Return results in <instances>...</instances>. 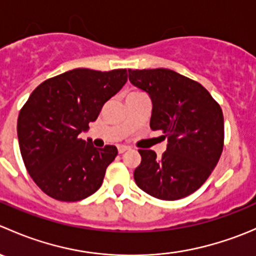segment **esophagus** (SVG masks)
Segmentation results:
<instances>
[{"instance_id":"1","label":"esophagus","mask_w":256,"mask_h":256,"mask_svg":"<svg viewBox=\"0 0 256 256\" xmlns=\"http://www.w3.org/2000/svg\"><path fill=\"white\" fill-rule=\"evenodd\" d=\"M128 150H130V147L125 146V144H118V154H124V152L128 151Z\"/></svg>"}]
</instances>
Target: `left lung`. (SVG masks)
Wrapping results in <instances>:
<instances>
[{
  "instance_id": "1",
  "label": "left lung",
  "mask_w": 256,
  "mask_h": 256,
  "mask_svg": "<svg viewBox=\"0 0 256 256\" xmlns=\"http://www.w3.org/2000/svg\"><path fill=\"white\" fill-rule=\"evenodd\" d=\"M128 79L150 95V126L161 130L168 142L161 157L152 150H138L136 184L158 200L187 197L218 164L224 144L223 112L203 85L171 69H128Z\"/></svg>"
}]
</instances>
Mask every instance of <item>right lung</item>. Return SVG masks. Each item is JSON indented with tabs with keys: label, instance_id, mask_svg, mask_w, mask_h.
Wrapping results in <instances>:
<instances>
[{
	"label": "right lung",
	"instance_id": "right-lung-1",
	"mask_svg": "<svg viewBox=\"0 0 256 256\" xmlns=\"http://www.w3.org/2000/svg\"><path fill=\"white\" fill-rule=\"evenodd\" d=\"M126 82V69L78 68L33 90L18 115V142L28 174L49 197L76 202L99 190L118 148H96L79 135Z\"/></svg>",
	"mask_w": 256,
	"mask_h": 256
}]
</instances>
